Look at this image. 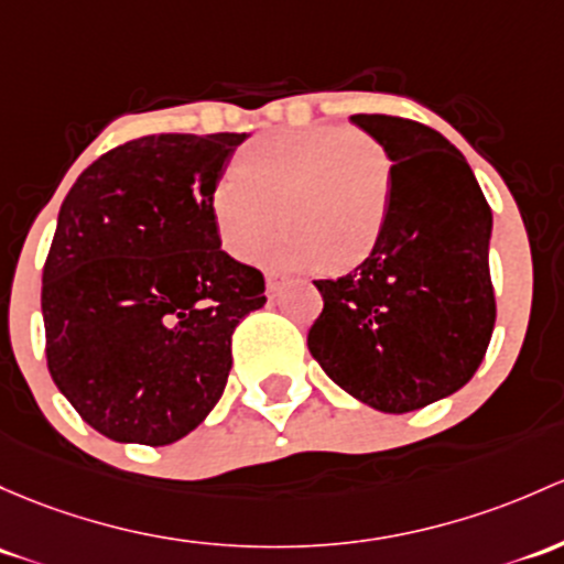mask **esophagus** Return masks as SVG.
Instances as JSON below:
<instances>
[{
    "label": "esophagus",
    "mask_w": 564,
    "mask_h": 564,
    "mask_svg": "<svg viewBox=\"0 0 564 564\" xmlns=\"http://www.w3.org/2000/svg\"><path fill=\"white\" fill-rule=\"evenodd\" d=\"M283 289V278L275 272H267V297H278Z\"/></svg>",
    "instance_id": "obj_1"
}]
</instances>
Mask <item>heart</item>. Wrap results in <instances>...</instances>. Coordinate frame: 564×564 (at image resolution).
Here are the masks:
<instances>
[{"label": "heart", "mask_w": 564, "mask_h": 564, "mask_svg": "<svg viewBox=\"0 0 564 564\" xmlns=\"http://www.w3.org/2000/svg\"><path fill=\"white\" fill-rule=\"evenodd\" d=\"M394 167L372 134L348 127L278 129L237 151L210 188L221 246L248 259L267 248L281 267L346 272L376 251L387 227Z\"/></svg>", "instance_id": "1"}]
</instances>
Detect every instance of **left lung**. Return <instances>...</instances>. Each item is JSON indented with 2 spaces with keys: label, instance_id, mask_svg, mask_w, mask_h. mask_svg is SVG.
Listing matches in <instances>:
<instances>
[{
  "label": "left lung",
  "instance_id": "1",
  "mask_svg": "<svg viewBox=\"0 0 564 564\" xmlns=\"http://www.w3.org/2000/svg\"><path fill=\"white\" fill-rule=\"evenodd\" d=\"M351 121L387 148L394 192L376 251L348 275L313 281L324 311L307 348L357 400L419 411L465 387L489 348L491 207L441 132L381 112Z\"/></svg>",
  "mask_w": 564,
  "mask_h": 564
}]
</instances>
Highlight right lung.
Here are the masks:
<instances>
[{
    "label": "right lung",
    "mask_w": 564,
    "mask_h": 564,
    "mask_svg": "<svg viewBox=\"0 0 564 564\" xmlns=\"http://www.w3.org/2000/svg\"><path fill=\"white\" fill-rule=\"evenodd\" d=\"M246 134H145L83 170L43 267L45 359L88 426L167 446L227 387L264 275L221 251L210 188Z\"/></svg>",
    "instance_id": "obj_1"
}]
</instances>
